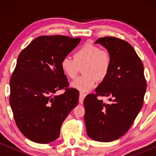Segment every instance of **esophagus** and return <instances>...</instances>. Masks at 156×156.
I'll return each instance as SVG.
<instances>
[{
  "instance_id": "1",
  "label": "esophagus",
  "mask_w": 156,
  "mask_h": 156,
  "mask_svg": "<svg viewBox=\"0 0 156 156\" xmlns=\"http://www.w3.org/2000/svg\"><path fill=\"white\" fill-rule=\"evenodd\" d=\"M87 94H85V93L83 92H80V95H79V103H80V104H82L83 102V100L84 98H85V97Z\"/></svg>"
}]
</instances>
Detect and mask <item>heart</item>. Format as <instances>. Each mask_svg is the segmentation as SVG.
Masks as SVG:
<instances>
[{
  "mask_svg": "<svg viewBox=\"0 0 156 156\" xmlns=\"http://www.w3.org/2000/svg\"><path fill=\"white\" fill-rule=\"evenodd\" d=\"M61 67L68 78L74 79L80 67L83 75L72 82L71 87L82 92H87L95 87L97 79L103 80L111 68V56L104 50L92 44H85L77 49L73 58L64 56Z\"/></svg>",
  "mask_w": 156,
  "mask_h": 156,
  "instance_id": "obj_1",
  "label": "heart"
}]
</instances>
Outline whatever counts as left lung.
Here are the masks:
<instances>
[{
	"label": "left lung",
	"mask_w": 156,
	"mask_h": 156,
	"mask_svg": "<svg viewBox=\"0 0 156 156\" xmlns=\"http://www.w3.org/2000/svg\"><path fill=\"white\" fill-rule=\"evenodd\" d=\"M94 43L108 51L111 68L95 94L84 99V122L89 138L109 142L122 136L131 127L142 108L146 80L142 62L128 42L105 37ZM98 96L109 97L111 103L105 104Z\"/></svg>",
	"instance_id": "left-lung-1"
}]
</instances>
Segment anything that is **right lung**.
<instances>
[{
    "mask_svg": "<svg viewBox=\"0 0 156 156\" xmlns=\"http://www.w3.org/2000/svg\"><path fill=\"white\" fill-rule=\"evenodd\" d=\"M80 38L41 36L21 51L10 80L9 103L16 125L28 139L48 144L58 139L62 123L78 105L79 92L68 89L61 62ZM64 88V94L55 96Z\"/></svg>",
    "mask_w": 156,
    "mask_h": 156,
    "instance_id": "right-lung-1",
    "label": "right lung"
}]
</instances>
